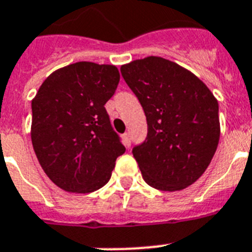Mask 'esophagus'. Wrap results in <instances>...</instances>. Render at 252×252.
Instances as JSON below:
<instances>
[{
    "mask_svg": "<svg viewBox=\"0 0 252 252\" xmlns=\"http://www.w3.org/2000/svg\"><path fill=\"white\" fill-rule=\"evenodd\" d=\"M123 139H124V142H126V147H129L130 146V134L129 133H124V134H123Z\"/></svg>",
    "mask_w": 252,
    "mask_h": 252,
    "instance_id": "34e87169",
    "label": "esophagus"
}]
</instances>
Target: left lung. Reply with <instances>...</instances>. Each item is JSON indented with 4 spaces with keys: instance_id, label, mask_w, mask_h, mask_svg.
I'll list each match as a JSON object with an SVG mask.
<instances>
[{
    "instance_id": "1",
    "label": "left lung",
    "mask_w": 252,
    "mask_h": 252,
    "mask_svg": "<svg viewBox=\"0 0 252 252\" xmlns=\"http://www.w3.org/2000/svg\"><path fill=\"white\" fill-rule=\"evenodd\" d=\"M120 71L147 120V137L132 150L145 182L161 191L191 186L219 142L214 94L191 71L158 56L132 61Z\"/></svg>"
}]
</instances>
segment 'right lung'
I'll return each mask as SVG.
<instances>
[{
	"mask_svg": "<svg viewBox=\"0 0 252 252\" xmlns=\"http://www.w3.org/2000/svg\"><path fill=\"white\" fill-rule=\"evenodd\" d=\"M120 74L114 65L80 61L54 71L32 101V143L48 178L67 192L106 185L126 152L105 103Z\"/></svg>",
	"mask_w": 252,
	"mask_h": 252,
	"instance_id": "1",
	"label": "right lung"
}]
</instances>
